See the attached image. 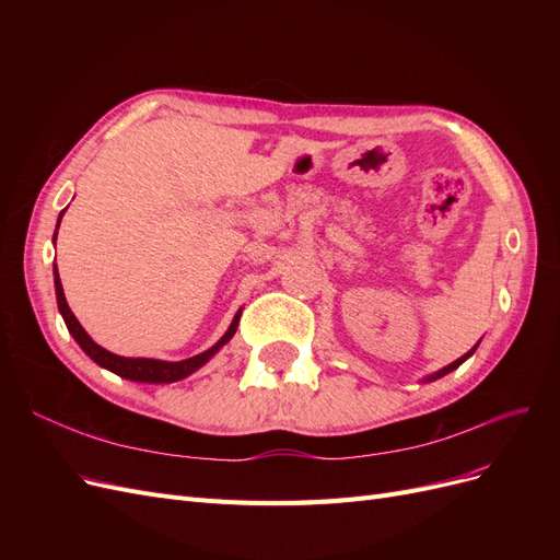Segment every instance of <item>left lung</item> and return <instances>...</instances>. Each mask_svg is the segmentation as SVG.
Returning a JSON list of instances; mask_svg holds the SVG:
<instances>
[{
	"instance_id": "1",
	"label": "left lung",
	"mask_w": 560,
	"mask_h": 560,
	"mask_svg": "<svg viewBox=\"0 0 560 560\" xmlns=\"http://www.w3.org/2000/svg\"><path fill=\"white\" fill-rule=\"evenodd\" d=\"M474 350H477V348H471V350H469V352H467V354H463V358H460V360H455V362H453V364H448V366H444V369H442V371H439V374H434V376H430V378H428V381H434V378H439V376H446V374H448V371H453V369H457V366H460V364H463V362H465V360H467V358H469V354H471V352H474Z\"/></svg>"
}]
</instances>
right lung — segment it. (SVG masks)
I'll return each mask as SVG.
<instances>
[{"mask_svg":"<svg viewBox=\"0 0 560 560\" xmlns=\"http://www.w3.org/2000/svg\"><path fill=\"white\" fill-rule=\"evenodd\" d=\"M60 217H62V212H60ZM58 224H60V219H58ZM56 296H58V308L65 317V325L77 338V343L83 348V352H86L93 362L114 371V374H118L121 378L140 381V383H175L179 378H186L189 374H194V371L206 364L219 348L231 341V336L235 334V329H238V322H241V315H235L229 331L219 338V343H214L210 350L200 352V354H196V358H189V360L163 362V360H147V358H121V354H114L105 348H100L93 338L83 331L79 319L74 317V313L70 311V306H67V301H65V292H62V284L58 278V268H56Z\"/></svg>","mask_w":560,"mask_h":560,"instance_id":"right-lung-1","label":"right lung"}]
</instances>
